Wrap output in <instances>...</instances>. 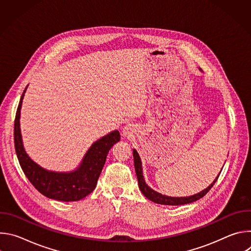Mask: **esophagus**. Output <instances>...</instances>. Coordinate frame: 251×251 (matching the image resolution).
I'll return each instance as SVG.
<instances>
[{
  "label": "esophagus",
  "mask_w": 251,
  "mask_h": 251,
  "mask_svg": "<svg viewBox=\"0 0 251 251\" xmlns=\"http://www.w3.org/2000/svg\"><path fill=\"white\" fill-rule=\"evenodd\" d=\"M123 134H124L125 137H130V135L132 134V127H131V125H127L123 129Z\"/></svg>",
  "instance_id": "obj_1"
}]
</instances>
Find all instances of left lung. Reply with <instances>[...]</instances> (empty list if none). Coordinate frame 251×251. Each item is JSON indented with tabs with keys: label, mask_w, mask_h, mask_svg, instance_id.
<instances>
[{
	"label": "left lung",
	"mask_w": 251,
	"mask_h": 251,
	"mask_svg": "<svg viewBox=\"0 0 251 251\" xmlns=\"http://www.w3.org/2000/svg\"><path fill=\"white\" fill-rule=\"evenodd\" d=\"M133 157H134V166H135V171H136V175H137V178H138V185L139 188L142 192V194L144 195L147 199H149L150 201L156 202V203H160V204H166V205H180V204H186V203H190L193 201H196L200 199H201L203 196H205L208 191L212 188V186L214 185V183L217 182L219 176L216 177L214 180L206 189H204L203 191H201V193H198L194 196L191 197H186V198H172V197H167L164 195H161L157 192H155L154 190H152L145 182L144 176H143V172H142V163H141V159L139 157V154L137 153V151L134 149L133 150ZM222 172V171H221ZM221 174V173H220Z\"/></svg>",
	"instance_id": "8db88e82"
}]
</instances>
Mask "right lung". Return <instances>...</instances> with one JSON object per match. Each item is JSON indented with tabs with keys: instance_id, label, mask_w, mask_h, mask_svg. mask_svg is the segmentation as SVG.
<instances>
[{
	"instance_id": "1",
	"label": "right lung",
	"mask_w": 251,
	"mask_h": 251,
	"mask_svg": "<svg viewBox=\"0 0 251 251\" xmlns=\"http://www.w3.org/2000/svg\"><path fill=\"white\" fill-rule=\"evenodd\" d=\"M26 87L24 90L18 106L14 128L15 149L23 172L31 185L47 198L61 201H79L88 196L95 189L107 154L115 143L120 141V133L115 130L93 143L85 154L80 166L75 171L70 173L48 171L34 163L27 156L23 145L20 116L22 102Z\"/></svg>"
}]
</instances>
